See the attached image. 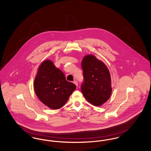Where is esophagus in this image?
<instances>
[{"label": "esophagus", "instance_id": "obj_1", "mask_svg": "<svg viewBox=\"0 0 151 151\" xmlns=\"http://www.w3.org/2000/svg\"><path fill=\"white\" fill-rule=\"evenodd\" d=\"M73 83V84H74L76 86H78V83L76 81H74Z\"/></svg>", "mask_w": 151, "mask_h": 151}]
</instances>
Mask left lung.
I'll return each mask as SVG.
<instances>
[{
  "label": "left lung",
  "instance_id": "obj_1",
  "mask_svg": "<svg viewBox=\"0 0 151 151\" xmlns=\"http://www.w3.org/2000/svg\"><path fill=\"white\" fill-rule=\"evenodd\" d=\"M84 81L81 90L84 97L94 106H100L109 99L111 92L110 72L105 63L93 55H86L81 62Z\"/></svg>",
  "mask_w": 151,
  "mask_h": 151
}]
</instances>
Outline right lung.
<instances>
[{"instance_id":"1","label":"right lung","mask_w":151,"mask_h":151,"mask_svg":"<svg viewBox=\"0 0 151 151\" xmlns=\"http://www.w3.org/2000/svg\"><path fill=\"white\" fill-rule=\"evenodd\" d=\"M76 86L65 80L64 73L50 60L40 65L34 81L37 96L43 104L52 109L62 108Z\"/></svg>"}]
</instances>
